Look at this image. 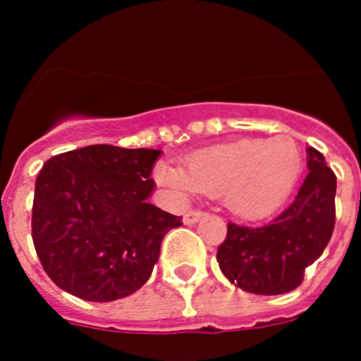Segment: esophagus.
<instances>
[{"label": "esophagus", "mask_w": 361, "mask_h": 361, "mask_svg": "<svg viewBox=\"0 0 361 361\" xmlns=\"http://www.w3.org/2000/svg\"><path fill=\"white\" fill-rule=\"evenodd\" d=\"M202 216H204L202 212H188L186 215H184L183 222H184V224H188V226L197 224V222H199V220L202 219Z\"/></svg>", "instance_id": "34e87169"}]
</instances>
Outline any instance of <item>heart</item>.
<instances>
[{
  "label": "heart",
  "mask_w": 361,
  "mask_h": 361,
  "mask_svg": "<svg viewBox=\"0 0 361 361\" xmlns=\"http://www.w3.org/2000/svg\"><path fill=\"white\" fill-rule=\"evenodd\" d=\"M304 171V155L295 139H238L191 153L183 168L161 162L155 178L177 199L193 193L222 197L233 215L264 219L282 206Z\"/></svg>",
  "instance_id": "heart-1"
}]
</instances>
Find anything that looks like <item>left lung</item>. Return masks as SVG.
Returning a JSON list of instances; mask_svg holds the SVG:
<instances>
[{"label":"left lung","instance_id":"8db88e82","mask_svg":"<svg viewBox=\"0 0 361 361\" xmlns=\"http://www.w3.org/2000/svg\"><path fill=\"white\" fill-rule=\"evenodd\" d=\"M305 152L309 171L291 206L260 228L228 224V237L216 251V262L226 279L242 291H293L329 244L336 175L318 149L307 146Z\"/></svg>","mask_w":361,"mask_h":361}]
</instances>
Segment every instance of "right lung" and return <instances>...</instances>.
Instances as JSON below:
<instances>
[{
    "label": "right lung",
    "mask_w": 361,
    "mask_h": 361,
    "mask_svg": "<svg viewBox=\"0 0 361 361\" xmlns=\"http://www.w3.org/2000/svg\"><path fill=\"white\" fill-rule=\"evenodd\" d=\"M161 153L94 145L44 162L32 238L57 288L88 302H111L148 282L164 235L183 226V216L148 202Z\"/></svg>",
    "instance_id": "right-lung-1"
}]
</instances>
